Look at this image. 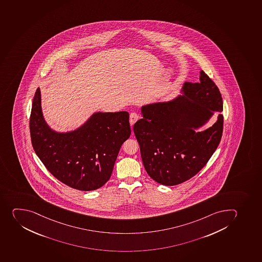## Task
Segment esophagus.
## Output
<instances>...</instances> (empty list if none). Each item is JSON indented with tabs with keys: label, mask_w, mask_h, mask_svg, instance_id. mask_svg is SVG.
<instances>
[{
	"label": "esophagus",
	"mask_w": 262,
	"mask_h": 262,
	"mask_svg": "<svg viewBox=\"0 0 262 262\" xmlns=\"http://www.w3.org/2000/svg\"><path fill=\"white\" fill-rule=\"evenodd\" d=\"M139 119V116L136 112H132L130 115V125H134Z\"/></svg>",
	"instance_id": "34e87169"
}]
</instances>
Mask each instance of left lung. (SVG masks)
<instances>
[{
  "label": "left lung",
  "instance_id": "obj_1",
  "mask_svg": "<svg viewBox=\"0 0 262 262\" xmlns=\"http://www.w3.org/2000/svg\"><path fill=\"white\" fill-rule=\"evenodd\" d=\"M183 96L142 107L143 118L133 126L148 176L163 185L187 181L207 164L221 141L223 116L207 130L195 132L213 111H223L215 82L201 72L200 82H186Z\"/></svg>",
  "mask_w": 262,
  "mask_h": 262
}]
</instances>
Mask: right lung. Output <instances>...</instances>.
I'll return each instance as SVG.
<instances>
[{
  "label": "right lung",
  "mask_w": 262,
  "mask_h": 262,
  "mask_svg": "<svg viewBox=\"0 0 262 262\" xmlns=\"http://www.w3.org/2000/svg\"><path fill=\"white\" fill-rule=\"evenodd\" d=\"M32 146L49 172L76 190H94L113 171L120 146L130 137L129 113L94 114L82 127L56 133L46 125L37 89L29 118Z\"/></svg>",
  "instance_id": "obj_1"
}]
</instances>
